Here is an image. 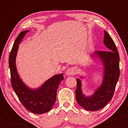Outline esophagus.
<instances>
[{
	"instance_id": "1",
	"label": "esophagus",
	"mask_w": 128,
	"mask_h": 128,
	"mask_svg": "<svg viewBox=\"0 0 128 128\" xmlns=\"http://www.w3.org/2000/svg\"><path fill=\"white\" fill-rule=\"evenodd\" d=\"M76 73V71H75V69L74 68H69L66 70V74L67 76H71V75H73Z\"/></svg>"
}]
</instances>
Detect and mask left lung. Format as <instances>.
<instances>
[{"label":"left lung","mask_w":128,"mask_h":128,"mask_svg":"<svg viewBox=\"0 0 128 128\" xmlns=\"http://www.w3.org/2000/svg\"><path fill=\"white\" fill-rule=\"evenodd\" d=\"M104 33V44L108 48V51H94L90 55L99 61L102 65L103 77L100 85L95 89L93 93L90 96H86L83 93L80 80L86 78V76H80V79H76V100L80 106L88 111H98L111 100L119 78V54L110 35L105 30Z\"/></svg>","instance_id":"left-lung-1"}]
</instances>
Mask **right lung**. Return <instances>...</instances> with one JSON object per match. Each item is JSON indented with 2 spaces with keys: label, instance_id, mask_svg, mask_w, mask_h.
Returning <instances> with one entry per match:
<instances>
[{
  "label": "right lung",
  "instance_id": "add662e5",
  "mask_svg": "<svg viewBox=\"0 0 128 128\" xmlns=\"http://www.w3.org/2000/svg\"><path fill=\"white\" fill-rule=\"evenodd\" d=\"M30 30L21 32L14 42L9 56L11 85L20 102L26 110L37 114L46 113L52 109L56 101V92L64 79L63 73L55 74L38 88H30L20 78L17 66L16 57L19 44Z\"/></svg>",
  "mask_w": 128,
  "mask_h": 128
}]
</instances>
